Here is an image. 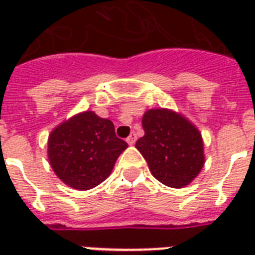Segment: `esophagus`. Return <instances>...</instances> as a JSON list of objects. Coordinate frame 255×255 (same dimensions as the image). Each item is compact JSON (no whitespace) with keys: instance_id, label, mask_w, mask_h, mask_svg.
<instances>
[{"instance_id":"obj_1","label":"esophagus","mask_w":255,"mask_h":255,"mask_svg":"<svg viewBox=\"0 0 255 255\" xmlns=\"http://www.w3.org/2000/svg\"><path fill=\"white\" fill-rule=\"evenodd\" d=\"M127 143L129 144V145H133V144L136 143V135H135V133H131V135L128 136Z\"/></svg>"}]
</instances>
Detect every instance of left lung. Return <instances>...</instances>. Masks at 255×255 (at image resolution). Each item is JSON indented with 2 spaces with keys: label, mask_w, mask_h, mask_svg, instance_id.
<instances>
[{
  "label": "left lung",
  "mask_w": 255,
  "mask_h": 255,
  "mask_svg": "<svg viewBox=\"0 0 255 255\" xmlns=\"http://www.w3.org/2000/svg\"><path fill=\"white\" fill-rule=\"evenodd\" d=\"M143 129L135 147L153 177L170 188L189 185L205 164L200 129L180 112L161 107L144 112Z\"/></svg>",
  "instance_id": "left-lung-1"
}]
</instances>
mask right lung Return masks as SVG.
<instances>
[{
	"label": "right lung",
	"instance_id": "right-lung-1",
	"mask_svg": "<svg viewBox=\"0 0 255 255\" xmlns=\"http://www.w3.org/2000/svg\"><path fill=\"white\" fill-rule=\"evenodd\" d=\"M127 147L116 137L111 120L99 118L94 111H83L53 128L47 139V157L63 184L88 190L111 174Z\"/></svg>",
	"mask_w": 255,
	"mask_h": 255
}]
</instances>
